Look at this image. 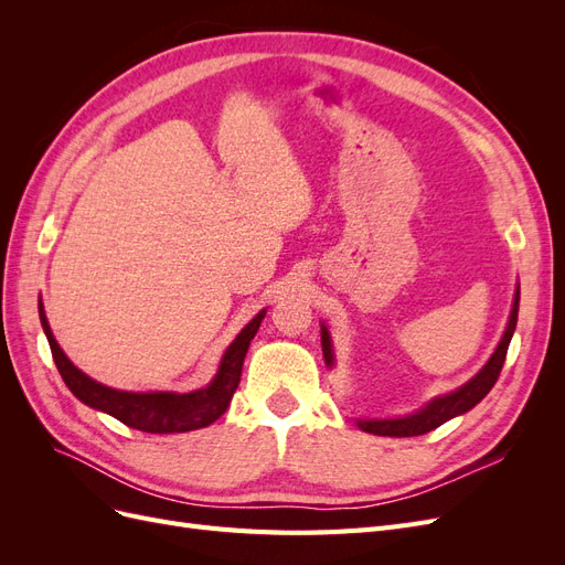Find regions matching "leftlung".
Wrapping results in <instances>:
<instances>
[{
    "instance_id": "8db88e82",
    "label": "left lung",
    "mask_w": 565,
    "mask_h": 565,
    "mask_svg": "<svg viewBox=\"0 0 565 565\" xmlns=\"http://www.w3.org/2000/svg\"><path fill=\"white\" fill-rule=\"evenodd\" d=\"M519 301H521V287L516 285L514 292V303H511V313H509V322L504 328V334L500 339L498 349L492 351V355L488 358V363L478 370L473 377L461 384L459 388L446 393V396H436L426 405H422L417 413L405 415V417H391V419H355V426L361 431L374 434V436H393V438H405V436H422L429 434L434 429H438L440 424L450 422L452 417H459L469 413L471 407H476L481 403L490 388L498 382L504 358H507V349L509 341L514 337L516 330V320H519ZM320 341H322V355H324V365L330 370L334 367V349H332V337L328 324L320 322Z\"/></svg>"
}]
</instances>
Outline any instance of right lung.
<instances>
[{
	"instance_id": "right-lung-1",
	"label": "right lung",
	"mask_w": 565,
	"mask_h": 565,
	"mask_svg": "<svg viewBox=\"0 0 565 565\" xmlns=\"http://www.w3.org/2000/svg\"><path fill=\"white\" fill-rule=\"evenodd\" d=\"M38 309H40V320H42L44 334L49 339L51 353H54V363L61 372L65 386L75 393V398L131 426V429H139L146 434L195 431V429H204V426H210L212 422H216L221 415H224L231 405L237 384H241L249 341L254 339L256 330H259V324L266 316V309H262L245 324L241 334L231 341L224 355H221L216 374L207 386L179 393V391H119L92 380L89 374H84L58 347L54 332L49 328L42 297H40Z\"/></svg>"
}]
</instances>
